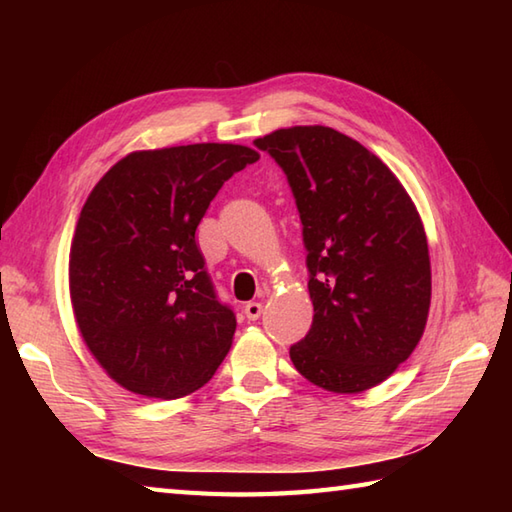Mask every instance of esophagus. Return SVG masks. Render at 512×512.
Segmentation results:
<instances>
[{"label":"esophagus","instance_id":"1","mask_svg":"<svg viewBox=\"0 0 512 512\" xmlns=\"http://www.w3.org/2000/svg\"><path fill=\"white\" fill-rule=\"evenodd\" d=\"M262 312H264V306L259 301H248L244 306V314L248 321H257L259 317H262Z\"/></svg>","mask_w":512,"mask_h":512}]
</instances>
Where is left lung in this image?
I'll list each match as a JSON object with an SVG mask.
<instances>
[{"instance_id": "8db88e82", "label": "left lung", "mask_w": 512, "mask_h": 512, "mask_svg": "<svg viewBox=\"0 0 512 512\" xmlns=\"http://www.w3.org/2000/svg\"><path fill=\"white\" fill-rule=\"evenodd\" d=\"M255 147L284 169L308 250L314 317L292 365L334 394L376 387L427 325L431 262L416 204L383 160L332 127L277 129Z\"/></svg>"}]
</instances>
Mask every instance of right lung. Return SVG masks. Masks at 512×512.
Returning a JSON list of instances; mask_svg holds the SVG:
<instances>
[{"label": "right lung", "instance_id": "right-lung-1", "mask_svg": "<svg viewBox=\"0 0 512 512\" xmlns=\"http://www.w3.org/2000/svg\"><path fill=\"white\" fill-rule=\"evenodd\" d=\"M257 160L228 143L134 151L85 200L70 248L74 319L121 387L182 398L231 350L235 312L215 295L195 228L222 184Z\"/></svg>", "mask_w": 512, "mask_h": 512}]
</instances>
